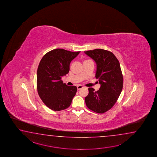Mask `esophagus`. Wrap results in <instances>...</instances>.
I'll return each instance as SVG.
<instances>
[{"label":"esophagus","mask_w":157,"mask_h":157,"mask_svg":"<svg viewBox=\"0 0 157 157\" xmlns=\"http://www.w3.org/2000/svg\"><path fill=\"white\" fill-rule=\"evenodd\" d=\"M77 87V90H80V89H81L82 88H83V86H82V85H78Z\"/></svg>","instance_id":"obj_1"}]
</instances>
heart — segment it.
I'll return each mask as SVG.
<instances>
[{
	"label": "heart",
	"instance_id": "heart-1",
	"mask_svg": "<svg viewBox=\"0 0 157 157\" xmlns=\"http://www.w3.org/2000/svg\"><path fill=\"white\" fill-rule=\"evenodd\" d=\"M86 60H85V61H86Z\"/></svg>",
	"mask_w": 157,
	"mask_h": 157
}]
</instances>
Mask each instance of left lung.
<instances>
[{
  "label": "left lung",
  "mask_w": 157,
  "mask_h": 157,
  "mask_svg": "<svg viewBox=\"0 0 157 157\" xmlns=\"http://www.w3.org/2000/svg\"><path fill=\"white\" fill-rule=\"evenodd\" d=\"M85 53L96 62L95 77L101 85L97 91L93 87L88 89L85 103L90 110L104 113L113 107L122 90L124 78L120 64L114 54L108 50L96 49Z\"/></svg>",
  "instance_id": "left-lung-1"
}]
</instances>
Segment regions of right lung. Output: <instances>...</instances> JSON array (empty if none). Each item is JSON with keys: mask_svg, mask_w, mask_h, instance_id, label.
<instances>
[{"mask_svg": "<svg viewBox=\"0 0 157 157\" xmlns=\"http://www.w3.org/2000/svg\"><path fill=\"white\" fill-rule=\"evenodd\" d=\"M80 52L56 49L45 54L37 71V90L47 107L54 111L67 109L77 92L76 86H67L62 77L70 71V64Z\"/></svg>", "mask_w": 157, "mask_h": 157, "instance_id": "1", "label": "right lung"}]
</instances>
